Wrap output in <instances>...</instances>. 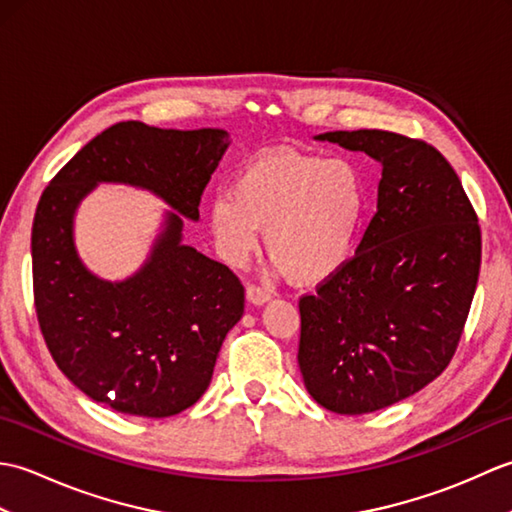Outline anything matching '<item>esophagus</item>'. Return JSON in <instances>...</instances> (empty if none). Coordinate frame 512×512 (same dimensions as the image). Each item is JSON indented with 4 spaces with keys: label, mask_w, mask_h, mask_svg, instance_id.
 Wrapping results in <instances>:
<instances>
[{
    "label": "esophagus",
    "mask_w": 512,
    "mask_h": 512,
    "mask_svg": "<svg viewBox=\"0 0 512 512\" xmlns=\"http://www.w3.org/2000/svg\"><path fill=\"white\" fill-rule=\"evenodd\" d=\"M246 299L253 303V306H262V303H266L268 299H270V290H266V288H262V286H255V284H250L248 288H246Z\"/></svg>",
    "instance_id": "obj_1"
}]
</instances>
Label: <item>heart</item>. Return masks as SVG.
I'll return each instance as SVG.
<instances>
[{
  "mask_svg": "<svg viewBox=\"0 0 512 512\" xmlns=\"http://www.w3.org/2000/svg\"><path fill=\"white\" fill-rule=\"evenodd\" d=\"M367 187L350 160L273 149L239 169L231 193L215 195L209 220L231 264H242L266 231L268 257L297 281L319 284L352 257Z\"/></svg>",
  "mask_w": 512,
  "mask_h": 512,
  "instance_id": "obj_1",
  "label": "heart"
}]
</instances>
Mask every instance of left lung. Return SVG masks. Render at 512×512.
<instances>
[{
    "label": "left lung",
    "mask_w": 512,
    "mask_h": 512,
    "mask_svg": "<svg viewBox=\"0 0 512 512\" xmlns=\"http://www.w3.org/2000/svg\"><path fill=\"white\" fill-rule=\"evenodd\" d=\"M383 165L378 211L343 268L299 299V369L345 416L385 409L436 380L458 350L482 264V231L436 147L383 129L317 136Z\"/></svg>",
    "instance_id": "obj_1"
}]
</instances>
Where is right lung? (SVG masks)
<instances>
[{"label": "right lung", "mask_w": 512, "mask_h": 512, "mask_svg": "<svg viewBox=\"0 0 512 512\" xmlns=\"http://www.w3.org/2000/svg\"><path fill=\"white\" fill-rule=\"evenodd\" d=\"M226 147L224 129L116 123L41 193L32 222L41 334L61 372L114 411L167 418L195 405L224 336L242 319V281L182 244V215L200 217L202 193ZM99 181L149 188L181 213L168 214L148 264L118 285L94 278L73 248V211Z\"/></svg>", "instance_id": "1"}]
</instances>
